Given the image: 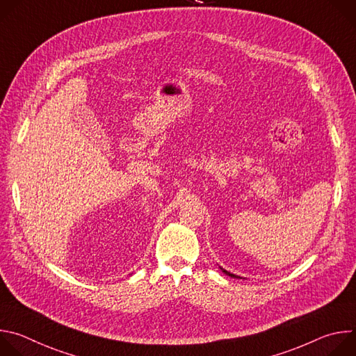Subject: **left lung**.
I'll list each match as a JSON object with an SVG mask.
<instances>
[{"instance_id": "left-lung-1", "label": "left lung", "mask_w": 356, "mask_h": 356, "mask_svg": "<svg viewBox=\"0 0 356 356\" xmlns=\"http://www.w3.org/2000/svg\"><path fill=\"white\" fill-rule=\"evenodd\" d=\"M220 269L227 275V276H229V277H232V279H242L241 276H236V275H234V273H231V272H228V270H225V269H222L221 266H220Z\"/></svg>"}]
</instances>
